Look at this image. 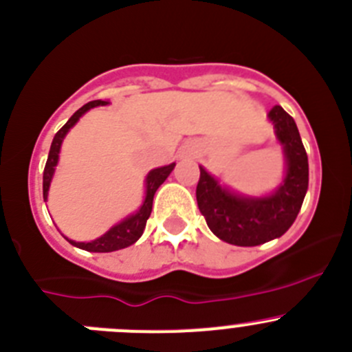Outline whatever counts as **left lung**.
<instances>
[{"label":"left lung","instance_id":"obj_1","mask_svg":"<svg viewBox=\"0 0 352 352\" xmlns=\"http://www.w3.org/2000/svg\"><path fill=\"white\" fill-rule=\"evenodd\" d=\"M269 120L287 157V175L274 195L264 198L234 195L199 166L196 187L199 212L217 238L236 246H257L283 236L297 219L309 186L307 153L294 118L281 106H274Z\"/></svg>","mask_w":352,"mask_h":352}]
</instances>
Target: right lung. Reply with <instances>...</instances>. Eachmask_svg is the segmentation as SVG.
I'll use <instances>...</instances> for the list:
<instances>
[{"label":"right lung","mask_w":352,"mask_h":352,"mask_svg":"<svg viewBox=\"0 0 352 352\" xmlns=\"http://www.w3.org/2000/svg\"><path fill=\"white\" fill-rule=\"evenodd\" d=\"M106 104H107L106 100L88 102V104H85L81 109H78L76 113L72 114V116L69 118L67 123H65L64 126H62L60 130L55 133L54 140H52L50 153H48L47 165H45V172H43V198H45V201H47V198H48V187H50L52 177H54L55 165H57V161H58V153H60V146H62V140H64L65 133H67V131L78 123V120H80V118L83 116L88 109H91V107H97V106H106ZM173 166H175V163H172V165H166V166H161V168L151 170L149 175H147V179H146V199H144V203H142V206H140L139 212L133 213V215H130V217H126V219H124L123 222H120V224L113 226V228H111L106 234L100 236V238H97V239H94V241H90V243H76V241H72V239H67V238L65 239H67L71 245L81 248V250L98 252V254H104V252L121 250V248H126V246L133 245V243H135L137 239L142 236L144 229H146V222L151 215V210H153L154 192L157 191V187H160L161 184L165 182L166 177L172 173Z\"/></svg>","instance_id":"1"}]
</instances>
